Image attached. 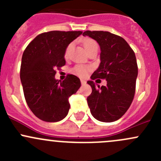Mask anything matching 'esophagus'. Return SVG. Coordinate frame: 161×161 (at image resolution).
<instances>
[{
    "mask_svg": "<svg viewBox=\"0 0 161 161\" xmlns=\"http://www.w3.org/2000/svg\"><path fill=\"white\" fill-rule=\"evenodd\" d=\"M81 83H82V85H85V84L86 83V80H84V79H81Z\"/></svg>",
    "mask_w": 161,
    "mask_h": 161,
    "instance_id": "1",
    "label": "esophagus"
}]
</instances>
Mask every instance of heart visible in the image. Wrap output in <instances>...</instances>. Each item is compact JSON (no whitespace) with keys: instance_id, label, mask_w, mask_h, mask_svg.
I'll list each match as a JSON object with an SVG mask.
<instances>
[{"instance_id":"obj_1","label":"heart","mask_w":161,"mask_h":161,"mask_svg":"<svg viewBox=\"0 0 161 161\" xmlns=\"http://www.w3.org/2000/svg\"><path fill=\"white\" fill-rule=\"evenodd\" d=\"M82 46H83V47L85 48V50H86L88 53L94 49H98V45H97V42L90 38L85 39V40H82ZM71 47V44L68 46L67 49L65 50V53H64V56L65 57H67L68 54H69V50H70ZM89 70H90V68L86 67V66L83 65H76L75 67L73 69V71H74L77 75L81 76V77H83V76L86 75Z\"/></svg>"}]
</instances>
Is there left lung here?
<instances>
[{
  "instance_id": "1",
  "label": "left lung",
  "mask_w": 161,
  "mask_h": 161,
  "mask_svg": "<svg viewBox=\"0 0 161 161\" xmlns=\"http://www.w3.org/2000/svg\"><path fill=\"white\" fill-rule=\"evenodd\" d=\"M82 35L95 40L100 47V64L87 83L92 93L87 103L92 116L103 122L121 118L130 107L138 75L136 55L129 43L115 34L103 31H86ZM96 78L107 80L106 87L96 88Z\"/></svg>"
}]
</instances>
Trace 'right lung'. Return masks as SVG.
Masks as SVG:
<instances>
[{"label":"right lung","mask_w":161,"mask_h":161,"mask_svg":"<svg viewBox=\"0 0 161 161\" xmlns=\"http://www.w3.org/2000/svg\"><path fill=\"white\" fill-rule=\"evenodd\" d=\"M81 31H50L37 36L24 50L20 79L29 108L40 120L57 122L69 113V98L81 86L80 79L68 75L55 79V69L65 64L64 53Z\"/></svg>","instance_id":"add662e5"}]
</instances>
